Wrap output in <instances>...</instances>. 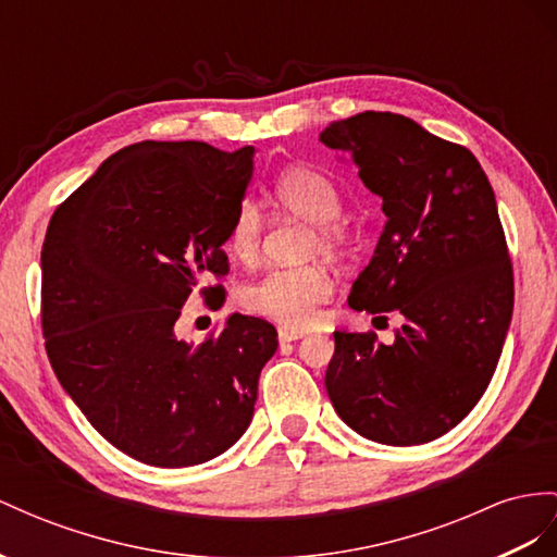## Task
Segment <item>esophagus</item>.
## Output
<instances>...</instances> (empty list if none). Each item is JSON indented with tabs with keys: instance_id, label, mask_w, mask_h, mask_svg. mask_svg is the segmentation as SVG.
Here are the masks:
<instances>
[{
	"instance_id": "1",
	"label": "esophagus",
	"mask_w": 557,
	"mask_h": 557,
	"mask_svg": "<svg viewBox=\"0 0 557 557\" xmlns=\"http://www.w3.org/2000/svg\"><path fill=\"white\" fill-rule=\"evenodd\" d=\"M280 344H292V341H298L304 338L306 334L304 332H294V330H280Z\"/></svg>"
}]
</instances>
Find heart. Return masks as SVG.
Here are the masks:
<instances>
[{"instance_id":"1","label":"heart","mask_w":557,"mask_h":557,"mask_svg":"<svg viewBox=\"0 0 557 557\" xmlns=\"http://www.w3.org/2000/svg\"><path fill=\"white\" fill-rule=\"evenodd\" d=\"M273 197L282 211L312 223L310 249L338 256L346 247V231L338 223L344 199L332 178L320 171L294 166L277 176ZM263 237V213L253 202H242L227 227L225 247L237 261L253 263L259 259ZM336 280L322 263L273 268L247 284L242 306L251 315L273 320L289 330H306L318 320L320 306L334 294Z\"/></svg>"}]
</instances>
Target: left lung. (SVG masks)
<instances>
[{
  "instance_id": "obj_1",
  "label": "left lung",
  "mask_w": 557,
  "mask_h": 557,
  "mask_svg": "<svg viewBox=\"0 0 557 557\" xmlns=\"http://www.w3.org/2000/svg\"><path fill=\"white\" fill-rule=\"evenodd\" d=\"M320 143L358 166L388 219L348 304L405 320L391 346L334 332L326 393L362 437L423 445L468 417L502 358L512 268L494 190L473 152L395 112L332 122Z\"/></svg>"
}]
</instances>
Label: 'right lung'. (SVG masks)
<instances>
[{
  "mask_svg": "<svg viewBox=\"0 0 557 557\" xmlns=\"http://www.w3.org/2000/svg\"><path fill=\"white\" fill-rule=\"evenodd\" d=\"M253 154V146L134 143L110 154L47 227L49 362L96 431L148 466H197L231 449L277 350L275 326L259 318L231 315L202 346L174 330L207 270L227 273L223 245Z\"/></svg>",
  "mask_w": 557,
  "mask_h": 557,
  "instance_id": "add662e5",
  "label": "right lung"
}]
</instances>
